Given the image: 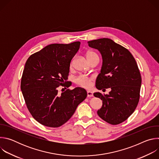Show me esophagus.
I'll list each match as a JSON object with an SVG mask.
<instances>
[{
	"label": "esophagus",
	"instance_id": "1",
	"mask_svg": "<svg viewBox=\"0 0 159 159\" xmlns=\"http://www.w3.org/2000/svg\"><path fill=\"white\" fill-rule=\"evenodd\" d=\"M87 97L88 98H92V97H93V93L91 92V91H87Z\"/></svg>",
	"mask_w": 159,
	"mask_h": 159
}]
</instances>
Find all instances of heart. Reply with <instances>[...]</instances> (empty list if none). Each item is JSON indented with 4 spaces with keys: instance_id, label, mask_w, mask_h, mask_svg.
Listing matches in <instances>:
<instances>
[{
    "instance_id": "obj_1",
    "label": "heart",
    "mask_w": 159,
    "mask_h": 159,
    "mask_svg": "<svg viewBox=\"0 0 159 159\" xmlns=\"http://www.w3.org/2000/svg\"><path fill=\"white\" fill-rule=\"evenodd\" d=\"M85 56H86L87 60L89 62L95 58H99L98 55L95 52H92V51L87 52L85 54ZM72 62H73V60L70 63V66L72 65ZM91 80H92V78H90V77L84 76V75L79 76L77 78H76L75 80V82L78 85H79L80 86L83 87L84 88H87V89L90 88V87H91V85H92Z\"/></svg>"
}]
</instances>
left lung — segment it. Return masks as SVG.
<instances>
[{"label": "left lung", "mask_w": 159, "mask_h": 159, "mask_svg": "<svg viewBox=\"0 0 159 159\" xmlns=\"http://www.w3.org/2000/svg\"><path fill=\"white\" fill-rule=\"evenodd\" d=\"M88 44L98 50L102 59L96 88L111 89L108 94L94 93L102 101L98 115L109 124L118 125L128 119L139 101L142 78L138 65L126 48L111 39H94Z\"/></svg>", "instance_id": "1"}]
</instances>
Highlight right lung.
Here are the masks:
<instances>
[{"instance_id": "1", "label": "right lung", "mask_w": 159, "mask_h": 159, "mask_svg": "<svg viewBox=\"0 0 159 159\" xmlns=\"http://www.w3.org/2000/svg\"><path fill=\"white\" fill-rule=\"evenodd\" d=\"M80 44L79 41L51 44L26 62L20 89L31 115L44 126L57 128L65 123L87 97L86 90L81 87L58 92V86L69 75L70 61ZM65 86L70 87V84Z\"/></svg>"}]
</instances>
